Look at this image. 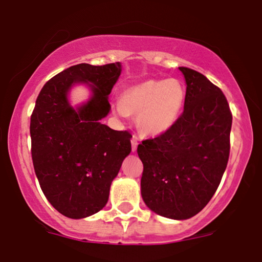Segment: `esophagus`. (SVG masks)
I'll use <instances>...</instances> for the list:
<instances>
[{
    "instance_id": "obj_1",
    "label": "esophagus",
    "mask_w": 262,
    "mask_h": 262,
    "mask_svg": "<svg viewBox=\"0 0 262 262\" xmlns=\"http://www.w3.org/2000/svg\"><path fill=\"white\" fill-rule=\"evenodd\" d=\"M138 145H139L138 137H137V135H133V138H132V151H133V152L137 151Z\"/></svg>"
}]
</instances>
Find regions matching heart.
Here are the masks:
<instances>
[{
  "label": "heart",
  "instance_id": "heart-1",
  "mask_svg": "<svg viewBox=\"0 0 262 262\" xmlns=\"http://www.w3.org/2000/svg\"><path fill=\"white\" fill-rule=\"evenodd\" d=\"M185 95L184 85L178 79H147L125 89L112 107L122 120L135 114L139 130L146 137H158L178 122Z\"/></svg>",
  "mask_w": 262,
  "mask_h": 262
}]
</instances>
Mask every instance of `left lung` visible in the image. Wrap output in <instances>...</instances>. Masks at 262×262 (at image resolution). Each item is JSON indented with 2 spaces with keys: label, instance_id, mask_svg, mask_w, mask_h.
I'll list each match as a JSON object with an SVG mask.
<instances>
[{
  "label": "left lung",
  "instance_id": "8db88e82",
  "mask_svg": "<svg viewBox=\"0 0 262 262\" xmlns=\"http://www.w3.org/2000/svg\"><path fill=\"white\" fill-rule=\"evenodd\" d=\"M186 82L184 112L170 130L138 146L141 197L156 214L186 220L214 196L230 155L232 115L224 93L200 72L179 68Z\"/></svg>",
  "mask_w": 262,
  "mask_h": 262
}]
</instances>
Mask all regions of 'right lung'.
<instances>
[{
    "mask_svg": "<svg viewBox=\"0 0 262 262\" xmlns=\"http://www.w3.org/2000/svg\"><path fill=\"white\" fill-rule=\"evenodd\" d=\"M121 72V62L71 66L49 79L36 100L30 122L36 177L49 203L70 219L106 205L112 181L132 151L130 133L101 123ZM77 84L87 85L91 97L72 107L68 95Z\"/></svg>",
    "mask_w": 262,
    "mask_h": 262,
    "instance_id": "add662e5",
    "label": "right lung"
}]
</instances>
